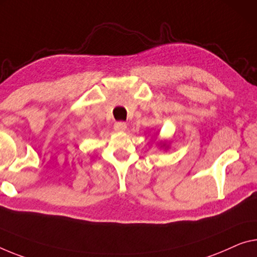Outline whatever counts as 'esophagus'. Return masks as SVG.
I'll list each match as a JSON object with an SVG mask.
<instances>
[{"label":"esophagus","instance_id":"esophagus-1","mask_svg":"<svg viewBox=\"0 0 257 257\" xmlns=\"http://www.w3.org/2000/svg\"><path fill=\"white\" fill-rule=\"evenodd\" d=\"M113 128L116 130V131H125L126 128V123H124V121H117V123H115V125H113Z\"/></svg>","mask_w":257,"mask_h":257}]
</instances>
